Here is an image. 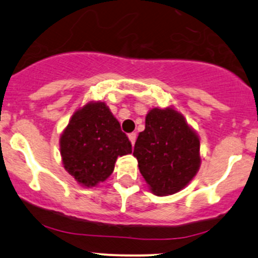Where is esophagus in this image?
Instances as JSON below:
<instances>
[{"label":"esophagus","mask_w":258,"mask_h":258,"mask_svg":"<svg viewBox=\"0 0 258 258\" xmlns=\"http://www.w3.org/2000/svg\"><path fill=\"white\" fill-rule=\"evenodd\" d=\"M136 138H137V135H136V133H130L128 135V139H130V142H131L132 146H135Z\"/></svg>","instance_id":"esophagus-1"}]
</instances>
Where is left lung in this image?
Listing matches in <instances>:
<instances>
[{"mask_svg":"<svg viewBox=\"0 0 258 258\" xmlns=\"http://www.w3.org/2000/svg\"><path fill=\"white\" fill-rule=\"evenodd\" d=\"M133 156L150 191L167 197L185 188L199 171L200 138L174 106L153 108L136 141Z\"/></svg>","mask_w":258,"mask_h":258,"instance_id":"1","label":"left lung"}]
</instances>
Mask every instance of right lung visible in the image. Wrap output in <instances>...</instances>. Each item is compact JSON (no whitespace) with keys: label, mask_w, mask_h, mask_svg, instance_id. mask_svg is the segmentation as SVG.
Listing matches in <instances>:
<instances>
[{"label":"right lung","mask_w":258,"mask_h":258,"mask_svg":"<svg viewBox=\"0 0 258 258\" xmlns=\"http://www.w3.org/2000/svg\"><path fill=\"white\" fill-rule=\"evenodd\" d=\"M61 164L80 185L97 186L112 173L119 156L132 153L104 102L91 100L73 114L59 138Z\"/></svg>","instance_id":"1"}]
</instances>
